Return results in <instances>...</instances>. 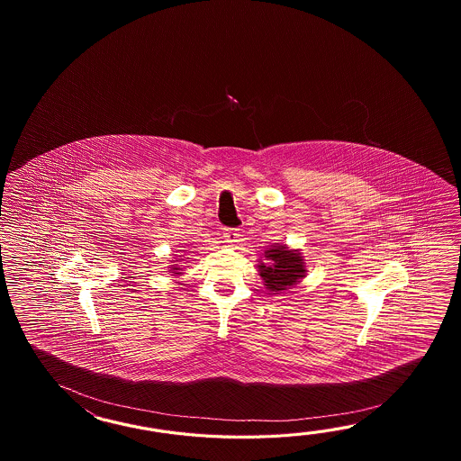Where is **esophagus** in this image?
Masks as SVG:
<instances>
[{
    "mask_svg": "<svg viewBox=\"0 0 461 461\" xmlns=\"http://www.w3.org/2000/svg\"><path fill=\"white\" fill-rule=\"evenodd\" d=\"M239 229H234V227H226L224 229V239H226L227 242H237V239H239Z\"/></svg>",
    "mask_w": 461,
    "mask_h": 461,
    "instance_id": "1",
    "label": "esophagus"
}]
</instances>
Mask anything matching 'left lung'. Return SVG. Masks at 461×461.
Here are the masks:
<instances>
[{
  "label": "left lung",
  "instance_id": "left-lung-1",
  "mask_svg": "<svg viewBox=\"0 0 461 461\" xmlns=\"http://www.w3.org/2000/svg\"><path fill=\"white\" fill-rule=\"evenodd\" d=\"M265 257L264 264L258 265V272L270 292L288 290L303 276L302 257L294 250H286L285 245L267 250Z\"/></svg>",
  "mask_w": 461,
  "mask_h": 461
}]
</instances>
